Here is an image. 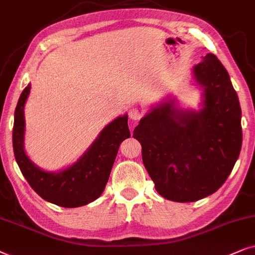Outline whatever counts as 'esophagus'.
<instances>
[{
  "instance_id": "1",
  "label": "esophagus",
  "mask_w": 255,
  "mask_h": 255,
  "mask_svg": "<svg viewBox=\"0 0 255 255\" xmlns=\"http://www.w3.org/2000/svg\"><path fill=\"white\" fill-rule=\"evenodd\" d=\"M142 112L136 107H131L129 112H128V117H129L130 120L133 121H138L142 118Z\"/></svg>"
}]
</instances>
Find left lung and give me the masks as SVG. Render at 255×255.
I'll return each mask as SVG.
<instances>
[{"mask_svg": "<svg viewBox=\"0 0 255 255\" xmlns=\"http://www.w3.org/2000/svg\"><path fill=\"white\" fill-rule=\"evenodd\" d=\"M204 87V108L175 120L172 104L142 118L133 137L159 195L188 203L216 192L229 177L243 142L242 108L225 67L208 53L193 69Z\"/></svg>", "mask_w": 255, "mask_h": 255, "instance_id": "left-lung-1", "label": "left lung"}]
</instances>
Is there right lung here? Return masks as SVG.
<instances>
[{"instance_id": "add662e5", "label": "right lung", "mask_w": 255, "mask_h": 255, "mask_svg": "<svg viewBox=\"0 0 255 255\" xmlns=\"http://www.w3.org/2000/svg\"><path fill=\"white\" fill-rule=\"evenodd\" d=\"M29 92L30 85L23 90L17 103L12 128L13 154L23 176L43 199L63 208H78L96 201L107 184L121 142L130 137L128 117L115 119L105 127L76 164L58 174H51L37 168L23 149V107Z\"/></svg>"}]
</instances>
